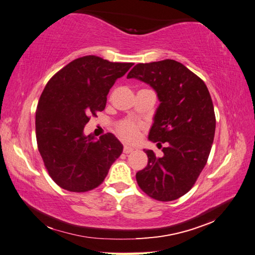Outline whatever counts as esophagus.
<instances>
[{"mask_svg":"<svg viewBox=\"0 0 255 255\" xmlns=\"http://www.w3.org/2000/svg\"><path fill=\"white\" fill-rule=\"evenodd\" d=\"M132 151H133V148H131V147H128V145H125V147H124V153L125 154L130 153V152H132Z\"/></svg>","mask_w":255,"mask_h":255,"instance_id":"1","label":"esophagus"}]
</instances>
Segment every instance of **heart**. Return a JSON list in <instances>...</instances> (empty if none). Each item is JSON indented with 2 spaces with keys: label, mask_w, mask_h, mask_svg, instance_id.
Segmentation results:
<instances>
[{
  "label": "heart",
  "mask_w": 255,
  "mask_h": 255,
  "mask_svg": "<svg viewBox=\"0 0 255 255\" xmlns=\"http://www.w3.org/2000/svg\"><path fill=\"white\" fill-rule=\"evenodd\" d=\"M140 129H141V125L132 121V119H125L117 126L119 136L127 142L137 141L140 134Z\"/></svg>",
  "instance_id": "b5f03b06"
}]
</instances>
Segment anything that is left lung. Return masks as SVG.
Returning a JSON list of instances; mask_svg holds the SVG:
<instances>
[{
  "mask_svg": "<svg viewBox=\"0 0 255 255\" xmlns=\"http://www.w3.org/2000/svg\"><path fill=\"white\" fill-rule=\"evenodd\" d=\"M131 78L149 84L158 94L160 105L149 140L166 144L161 158L144 150L148 164L137 172V183L156 200H175L193 187L207 163L216 129L209 91L202 79L171 59L138 63L127 75Z\"/></svg>",
  "mask_w": 255,
  "mask_h": 255,
  "instance_id": "obj_1",
  "label": "left lung"
}]
</instances>
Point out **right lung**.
I'll return each instance as SVG.
<instances>
[{
	"label": "right lung",
	"mask_w": 255,
	"mask_h": 255,
	"mask_svg": "<svg viewBox=\"0 0 255 255\" xmlns=\"http://www.w3.org/2000/svg\"><path fill=\"white\" fill-rule=\"evenodd\" d=\"M132 64L85 56L48 81L36 111V139L48 173L61 188H96L122 154L123 144L113 133L95 139L83 130L91 116L104 111L108 92Z\"/></svg>",
	"instance_id": "right-lung-1"
}]
</instances>
